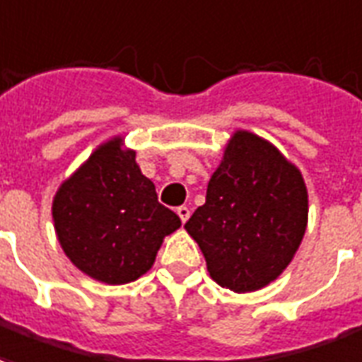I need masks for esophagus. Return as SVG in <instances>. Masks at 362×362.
<instances>
[{
	"instance_id": "esophagus-1",
	"label": "esophagus",
	"mask_w": 362,
	"mask_h": 362,
	"mask_svg": "<svg viewBox=\"0 0 362 362\" xmlns=\"http://www.w3.org/2000/svg\"><path fill=\"white\" fill-rule=\"evenodd\" d=\"M176 213H178V216H180V221L182 222H186L189 218V209L188 207H184V205H182V207H178L176 209Z\"/></svg>"
}]
</instances>
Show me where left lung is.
Segmentation results:
<instances>
[{
	"label": "left lung",
	"mask_w": 362,
	"mask_h": 362,
	"mask_svg": "<svg viewBox=\"0 0 362 362\" xmlns=\"http://www.w3.org/2000/svg\"><path fill=\"white\" fill-rule=\"evenodd\" d=\"M307 226L301 173L255 134L232 136L207 197L184 224L207 261L211 278L243 293L276 280Z\"/></svg>",
	"instance_id": "left-lung-1"
}]
</instances>
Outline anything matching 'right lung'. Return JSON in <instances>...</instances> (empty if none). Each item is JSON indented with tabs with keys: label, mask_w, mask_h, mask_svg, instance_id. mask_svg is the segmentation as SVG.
Here are the masks:
<instances>
[{
	"label": "right lung",
	"mask_w": 362,
	"mask_h": 362,
	"mask_svg": "<svg viewBox=\"0 0 362 362\" xmlns=\"http://www.w3.org/2000/svg\"><path fill=\"white\" fill-rule=\"evenodd\" d=\"M59 243L82 272L105 284L132 282L151 269L163 238L180 228L160 205L120 138L107 141L63 182L53 199Z\"/></svg>",
	"instance_id": "1"
}]
</instances>
